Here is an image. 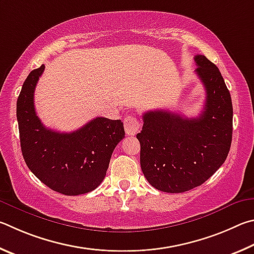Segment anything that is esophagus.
I'll return each mask as SVG.
<instances>
[{
	"label": "esophagus",
	"instance_id": "obj_1",
	"mask_svg": "<svg viewBox=\"0 0 254 254\" xmlns=\"http://www.w3.org/2000/svg\"><path fill=\"white\" fill-rule=\"evenodd\" d=\"M124 127L127 135L134 136L140 129V123L138 122V119L134 117V116H128V117H126L124 120Z\"/></svg>",
	"mask_w": 254,
	"mask_h": 254
}]
</instances>
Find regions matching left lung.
<instances>
[{
  "label": "left lung",
  "mask_w": 254,
  "mask_h": 254,
  "mask_svg": "<svg viewBox=\"0 0 254 254\" xmlns=\"http://www.w3.org/2000/svg\"><path fill=\"white\" fill-rule=\"evenodd\" d=\"M195 72L206 91L196 118L167 110L143 115L140 166L146 180L166 193H183L202 185L222 166L232 141L233 107L217 66L205 56L194 58Z\"/></svg>",
  "instance_id": "1"
}]
</instances>
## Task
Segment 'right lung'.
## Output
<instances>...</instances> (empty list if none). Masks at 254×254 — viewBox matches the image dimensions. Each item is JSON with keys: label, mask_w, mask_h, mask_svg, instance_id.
Masks as SVG:
<instances>
[{"label": "right lung", "mask_w": 254, "mask_h": 254, "mask_svg": "<svg viewBox=\"0 0 254 254\" xmlns=\"http://www.w3.org/2000/svg\"><path fill=\"white\" fill-rule=\"evenodd\" d=\"M43 71L44 64L31 71L17 98L22 155L51 190L69 196L89 193L104 181L114 149L125 137L124 124L97 117L72 132L49 129L34 108V89Z\"/></svg>", "instance_id": "right-lung-1"}]
</instances>
